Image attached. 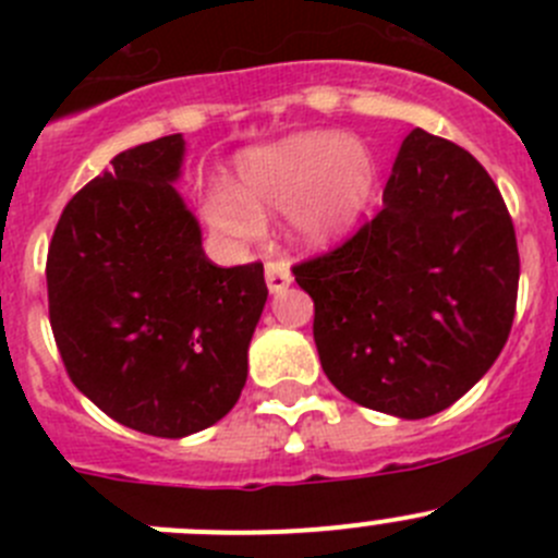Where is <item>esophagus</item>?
<instances>
[{"instance_id": "obj_1", "label": "esophagus", "mask_w": 558, "mask_h": 558, "mask_svg": "<svg viewBox=\"0 0 558 558\" xmlns=\"http://www.w3.org/2000/svg\"><path fill=\"white\" fill-rule=\"evenodd\" d=\"M264 278H267L269 294H280V291L289 289L291 280H294L286 262H267V267H264Z\"/></svg>"}]
</instances>
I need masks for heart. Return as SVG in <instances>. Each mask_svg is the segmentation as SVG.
<instances>
[{
	"label": "heart",
	"instance_id": "heart-1",
	"mask_svg": "<svg viewBox=\"0 0 558 558\" xmlns=\"http://www.w3.org/2000/svg\"><path fill=\"white\" fill-rule=\"evenodd\" d=\"M373 189L375 167L362 145L335 132L291 134L240 154L232 191L213 189L205 218L227 238L253 243L264 218L289 213L296 243L326 247L359 221Z\"/></svg>",
	"mask_w": 558,
	"mask_h": 558
}]
</instances>
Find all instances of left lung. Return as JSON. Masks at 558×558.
<instances>
[{
	"instance_id": "8db88e82",
	"label": "left lung",
	"mask_w": 558,
	"mask_h": 558,
	"mask_svg": "<svg viewBox=\"0 0 558 558\" xmlns=\"http://www.w3.org/2000/svg\"><path fill=\"white\" fill-rule=\"evenodd\" d=\"M502 194L472 154L413 129L384 210L294 267L313 296L320 367L337 391L397 418L451 408L492 369L519 296Z\"/></svg>"
}]
</instances>
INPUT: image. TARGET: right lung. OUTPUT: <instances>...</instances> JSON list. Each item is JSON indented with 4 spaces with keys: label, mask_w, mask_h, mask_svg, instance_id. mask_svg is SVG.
Listing matches in <instances>:
<instances>
[{
    "label": "right lung",
    "mask_w": 558,
    "mask_h": 558,
    "mask_svg": "<svg viewBox=\"0 0 558 558\" xmlns=\"http://www.w3.org/2000/svg\"><path fill=\"white\" fill-rule=\"evenodd\" d=\"M183 154V134L118 154L66 202L45 264L72 384L118 424L170 440L234 408L267 302L262 262L216 267L202 251L172 185Z\"/></svg>",
    "instance_id": "1"
}]
</instances>
